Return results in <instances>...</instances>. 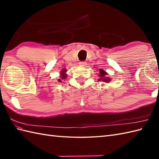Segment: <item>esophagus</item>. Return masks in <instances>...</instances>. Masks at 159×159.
I'll list each match as a JSON object with an SVG mask.
<instances>
[{
  "label": "esophagus",
  "mask_w": 159,
  "mask_h": 159,
  "mask_svg": "<svg viewBox=\"0 0 159 159\" xmlns=\"http://www.w3.org/2000/svg\"><path fill=\"white\" fill-rule=\"evenodd\" d=\"M79 65L81 66H85L87 65V62L86 61H80Z\"/></svg>",
  "instance_id": "34e87169"
}]
</instances>
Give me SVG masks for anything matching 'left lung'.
I'll list each match as a JSON object with an SVG mask.
<instances>
[{
    "instance_id": "8db88e82",
    "label": "left lung",
    "mask_w": 159,
    "mask_h": 159,
    "mask_svg": "<svg viewBox=\"0 0 159 159\" xmlns=\"http://www.w3.org/2000/svg\"><path fill=\"white\" fill-rule=\"evenodd\" d=\"M107 75V74L105 71H104L103 70H100V72L98 74V75L100 77V79H98L99 81H104L106 83H109L111 80Z\"/></svg>"
}]
</instances>
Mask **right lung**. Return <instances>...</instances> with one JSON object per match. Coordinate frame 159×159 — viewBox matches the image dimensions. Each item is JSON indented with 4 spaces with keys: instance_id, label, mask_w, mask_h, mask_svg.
Instances as JSON below:
<instances>
[{
    "instance_id": "obj_1",
    "label": "right lung",
    "mask_w": 159,
    "mask_h": 159,
    "mask_svg": "<svg viewBox=\"0 0 159 159\" xmlns=\"http://www.w3.org/2000/svg\"><path fill=\"white\" fill-rule=\"evenodd\" d=\"M66 72H67L66 70H63L61 72V78L62 79H65L67 77V74H66ZM59 81L61 82V79H59Z\"/></svg>"
}]
</instances>
